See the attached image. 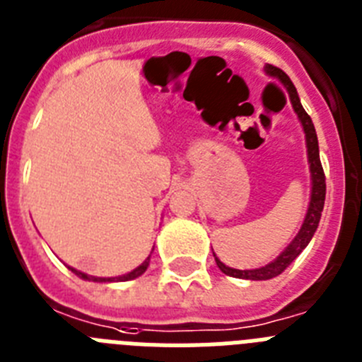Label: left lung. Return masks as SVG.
<instances>
[{"mask_svg": "<svg viewBox=\"0 0 362 362\" xmlns=\"http://www.w3.org/2000/svg\"><path fill=\"white\" fill-rule=\"evenodd\" d=\"M266 72L269 76H275L284 83V87L288 89L290 94V102L293 105L295 112H297L298 120L303 124L304 136H306V147H308V162H310V173H312V199H310V206H308V213L304 216V222L300 226V231L297 233V237L290 242V246L282 251L281 255L276 257L273 262L266 264L262 268L257 269H235L226 266L224 262H220L215 257L216 266L220 268V272L226 273L229 276H237V279H247V281H268L273 276L281 275L298 255L300 251L310 244L313 233L317 231V226H319L320 213H322V207H325V197H326V177L325 171H322V165H320L319 158V142H317V133L315 127H313L312 118L308 116V112L304 111L303 103L298 100V94L295 86L291 83V80L288 78L284 71H281L279 67H273V65H266ZM215 255V253H213Z\"/></svg>", "mask_w": 362, "mask_h": 362, "instance_id": "obj_1", "label": "left lung"}]
</instances>
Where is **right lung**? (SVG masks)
<instances>
[{
  "label": "right lung",
  "mask_w": 362,
  "mask_h": 362,
  "mask_svg": "<svg viewBox=\"0 0 362 362\" xmlns=\"http://www.w3.org/2000/svg\"><path fill=\"white\" fill-rule=\"evenodd\" d=\"M149 260H151V255L147 257L146 260H144L142 264H140V266H138V268H134L133 272H129L127 275H122V276H93V275H87V273H81V272H78V269H74V268H71L72 272L76 273L78 276H80V279H83V281H93V282H115V281H133V279H136V276H140L142 275L144 272H146L147 269V266H149Z\"/></svg>",
  "instance_id": "right-lung-1"
}]
</instances>
